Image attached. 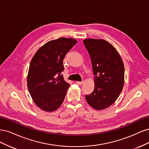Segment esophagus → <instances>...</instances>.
Segmentation results:
<instances>
[{
  "label": "esophagus",
  "mask_w": 149,
  "mask_h": 149,
  "mask_svg": "<svg viewBox=\"0 0 149 149\" xmlns=\"http://www.w3.org/2000/svg\"><path fill=\"white\" fill-rule=\"evenodd\" d=\"M84 83V81H77L76 82V84H79V85H81V84H83Z\"/></svg>",
  "instance_id": "34e87169"
}]
</instances>
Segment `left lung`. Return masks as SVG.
I'll return each instance as SVG.
<instances>
[{"mask_svg":"<svg viewBox=\"0 0 149 149\" xmlns=\"http://www.w3.org/2000/svg\"><path fill=\"white\" fill-rule=\"evenodd\" d=\"M83 43L91 58L95 76L94 91L86 95V100L94 109H106L116 101L123 90V61L116 48L104 40L89 38Z\"/></svg>","mask_w":149,"mask_h":149,"instance_id":"1","label":"left lung"}]
</instances>
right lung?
I'll list each match as a JSON object with an SVG mask.
<instances>
[{
  "mask_svg": "<svg viewBox=\"0 0 149 149\" xmlns=\"http://www.w3.org/2000/svg\"><path fill=\"white\" fill-rule=\"evenodd\" d=\"M77 43L73 38H60L39 48L31 60L27 86L33 101L40 109L55 111L63 102L70 84L61 74L63 59Z\"/></svg>",
  "mask_w": 149,
  "mask_h": 149,
  "instance_id": "obj_1",
  "label": "right lung"
}]
</instances>
